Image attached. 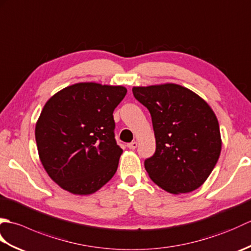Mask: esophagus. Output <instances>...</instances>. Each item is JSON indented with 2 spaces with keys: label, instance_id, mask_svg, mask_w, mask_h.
I'll list each match as a JSON object with an SVG mask.
<instances>
[{
  "label": "esophagus",
  "instance_id": "1",
  "mask_svg": "<svg viewBox=\"0 0 251 251\" xmlns=\"http://www.w3.org/2000/svg\"><path fill=\"white\" fill-rule=\"evenodd\" d=\"M127 147H128L129 149H131V150H134V149H136L138 147V142L137 141H132V142L128 143V145H127Z\"/></svg>",
  "mask_w": 251,
  "mask_h": 251
}]
</instances>
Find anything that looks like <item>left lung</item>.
Masks as SVG:
<instances>
[{
    "instance_id": "left-lung-1",
    "label": "left lung",
    "mask_w": 251,
    "mask_h": 251,
    "mask_svg": "<svg viewBox=\"0 0 251 251\" xmlns=\"http://www.w3.org/2000/svg\"><path fill=\"white\" fill-rule=\"evenodd\" d=\"M149 110L156 150L146 159L149 177L168 193L199 189L219 159V123L210 105L191 89L174 83L132 87Z\"/></svg>"
}]
</instances>
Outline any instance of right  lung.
<instances>
[{
	"label": "right lung",
	"mask_w": 251,
	"mask_h": 251,
	"mask_svg": "<svg viewBox=\"0 0 251 251\" xmlns=\"http://www.w3.org/2000/svg\"><path fill=\"white\" fill-rule=\"evenodd\" d=\"M124 86L84 82L47 100L35 124L40 161L50 179L75 195H89L116 173L123 150L114 139L113 111Z\"/></svg>",
	"instance_id": "1"
}]
</instances>
